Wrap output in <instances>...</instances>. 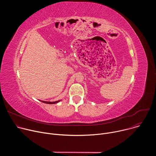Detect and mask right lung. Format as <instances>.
Here are the masks:
<instances>
[{
	"instance_id": "add662e5",
	"label": "right lung",
	"mask_w": 156,
	"mask_h": 156,
	"mask_svg": "<svg viewBox=\"0 0 156 156\" xmlns=\"http://www.w3.org/2000/svg\"><path fill=\"white\" fill-rule=\"evenodd\" d=\"M61 100H59V101H55V102H48V101H41V102H44V103H46V104H56V103H58V102H60Z\"/></svg>"
}]
</instances>
